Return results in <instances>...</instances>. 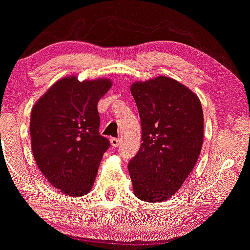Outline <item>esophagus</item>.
Instances as JSON below:
<instances>
[{
  "label": "esophagus",
  "mask_w": 250,
  "mask_h": 250,
  "mask_svg": "<svg viewBox=\"0 0 250 250\" xmlns=\"http://www.w3.org/2000/svg\"><path fill=\"white\" fill-rule=\"evenodd\" d=\"M110 144H111L112 147H118V146H119V144H120V140L116 139V138H111L110 139Z\"/></svg>",
  "instance_id": "1"
}]
</instances>
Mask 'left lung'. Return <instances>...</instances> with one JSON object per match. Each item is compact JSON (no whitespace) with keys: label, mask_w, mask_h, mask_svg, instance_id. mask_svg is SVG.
I'll use <instances>...</instances> for the list:
<instances>
[{"label":"left lung","mask_w":250,"mask_h":250,"mask_svg":"<svg viewBox=\"0 0 250 250\" xmlns=\"http://www.w3.org/2000/svg\"><path fill=\"white\" fill-rule=\"evenodd\" d=\"M142 125V144L128 165L135 197L163 202L180 189L203 144V110L196 93L167 76L130 86Z\"/></svg>","instance_id":"left-lung-1"}]
</instances>
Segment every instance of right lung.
Here are the masks:
<instances>
[{
	"label": "right lung",
	"instance_id": "add662e5",
	"mask_svg": "<svg viewBox=\"0 0 250 250\" xmlns=\"http://www.w3.org/2000/svg\"><path fill=\"white\" fill-rule=\"evenodd\" d=\"M108 78L79 81L76 75L52 84L31 109V151L50 185L67 196L93 188L104 153L109 146L98 132L97 104L110 89Z\"/></svg>",
	"mask_w": 250,
	"mask_h": 250
}]
</instances>
